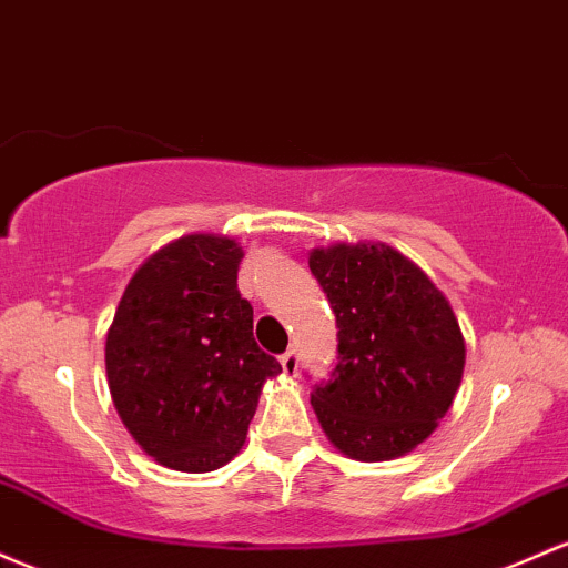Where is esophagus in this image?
Segmentation results:
<instances>
[{
    "instance_id": "1",
    "label": "esophagus",
    "mask_w": 568,
    "mask_h": 568,
    "mask_svg": "<svg viewBox=\"0 0 568 568\" xmlns=\"http://www.w3.org/2000/svg\"><path fill=\"white\" fill-rule=\"evenodd\" d=\"M280 364H283L285 375L296 377V372H298V355H296V351H285L283 355H280Z\"/></svg>"
}]
</instances>
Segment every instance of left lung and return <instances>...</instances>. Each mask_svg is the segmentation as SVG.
<instances>
[{
    "instance_id": "8db88e82",
    "label": "left lung",
    "mask_w": 568,
    "mask_h": 568,
    "mask_svg": "<svg viewBox=\"0 0 568 568\" xmlns=\"http://www.w3.org/2000/svg\"><path fill=\"white\" fill-rule=\"evenodd\" d=\"M310 272L336 315L332 379L313 409L332 445L355 460L415 450L450 409L466 345L450 302L420 266L388 245H334L310 253Z\"/></svg>"
}]
</instances>
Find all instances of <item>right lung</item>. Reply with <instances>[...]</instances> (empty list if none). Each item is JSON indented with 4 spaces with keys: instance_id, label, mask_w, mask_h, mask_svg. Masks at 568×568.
<instances>
[{
    "instance_id": "right-lung-1",
    "label": "right lung",
    "mask_w": 568,
    "mask_h": 568,
    "mask_svg": "<svg viewBox=\"0 0 568 568\" xmlns=\"http://www.w3.org/2000/svg\"><path fill=\"white\" fill-rule=\"evenodd\" d=\"M242 247L189 234L129 280L104 345L112 404L148 456L213 471L245 445L264 383L283 372L253 339L236 288Z\"/></svg>"
}]
</instances>
